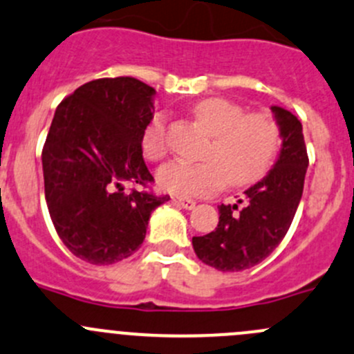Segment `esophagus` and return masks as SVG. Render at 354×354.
Returning <instances> with one entry per match:
<instances>
[{
	"mask_svg": "<svg viewBox=\"0 0 354 354\" xmlns=\"http://www.w3.org/2000/svg\"><path fill=\"white\" fill-rule=\"evenodd\" d=\"M174 202H176V204H180L183 209H188V211L195 207V201H192V198H176Z\"/></svg>",
	"mask_w": 354,
	"mask_h": 354,
	"instance_id": "34e87169",
	"label": "esophagus"
}]
</instances>
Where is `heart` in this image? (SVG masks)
<instances>
[{
	"mask_svg": "<svg viewBox=\"0 0 354 354\" xmlns=\"http://www.w3.org/2000/svg\"><path fill=\"white\" fill-rule=\"evenodd\" d=\"M198 124L211 135L201 162L173 160L157 173L164 192L180 197L214 194L228 187H243L259 180L272 164L279 147V128L270 115L245 114L225 98H207L194 109ZM142 149L149 160L164 159L167 152L166 118L156 114L145 126Z\"/></svg>",
	"mask_w": 354,
	"mask_h": 354,
	"instance_id": "b5f03b06",
	"label": "heart"
}]
</instances>
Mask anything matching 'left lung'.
<instances>
[{"label":"left lung","mask_w":354,"mask_h":354,"mask_svg":"<svg viewBox=\"0 0 354 354\" xmlns=\"http://www.w3.org/2000/svg\"><path fill=\"white\" fill-rule=\"evenodd\" d=\"M282 140L268 174L243 192V201L218 205L214 232L194 236L198 259L219 272H242L266 259L289 232L303 197L308 153L303 124L292 112L272 105Z\"/></svg>","instance_id":"left-lung-1"}]
</instances>
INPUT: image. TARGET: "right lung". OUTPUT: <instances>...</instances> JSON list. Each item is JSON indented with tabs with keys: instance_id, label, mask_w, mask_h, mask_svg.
Here are the masks:
<instances>
[{
	"instance_id": "right-lung-1",
	"label": "right lung",
	"mask_w": 354,
	"mask_h": 354,
	"mask_svg": "<svg viewBox=\"0 0 354 354\" xmlns=\"http://www.w3.org/2000/svg\"><path fill=\"white\" fill-rule=\"evenodd\" d=\"M156 90L135 77L79 86L57 107L43 149L44 197L62 242L79 259L112 264L135 254L153 209L169 201L126 183L152 181L142 135Z\"/></svg>"
}]
</instances>
